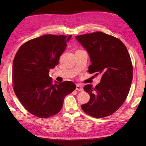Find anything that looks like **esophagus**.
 I'll list each match as a JSON object with an SVG mask.
<instances>
[{
    "label": "esophagus",
    "instance_id": "obj_1",
    "mask_svg": "<svg viewBox=\"0 0 146 146\" xmlns=\"http://www.w3.org/2000/svg\"><path fill=\"white\" fill-rule=\"evenodd\" d=\"M76 90L78 91H83V87L80 84H76Z\"/></svg>",
    "mask_w": 146,
    "mask_h": 146
}]
</instances>
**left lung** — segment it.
Segmentation results:
<instances>
[{
  "instance_id": "obj_1",
  "label": "left lung",
  "mask_w": 146,
  "mask_h": 146,
  "mask_svg": "<svg viewBox=\"0 0 146 146\" xmlns=\"http://www.w3.org/2000/svg\"><path fill=\"white\" fill-rule=\"evenodd\" d=\"M87 50L92 64L88 72L101 74L100 83L83 89L90 95L88 103L82 105L89 115L103 118L113 113L127 97L133 77V67L127 49L120 39L102 32L76 36Z\"/></svg>"
}]
</instances>
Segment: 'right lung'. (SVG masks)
<instances>
[{
    "label": "right lung",
    "instance_id": "right-lung-1",
    "mask_svg": "<svg viewBox=\"0 0 146 146\" xmlns=\"http://www.w3.org/2000/svg\"><path fill=\"white\" fill-rule=\"evenodd\" d=\"M71 36L48 35L27 41L15 55L12 83L15 95L29 113L48 118L60 111L65 97L76 88L71 82L55 84L49 70L58 64Z\"/></svg>",
    "mask_w": 146,
    "mask_h": 146
}]
</instances>
